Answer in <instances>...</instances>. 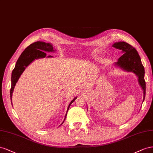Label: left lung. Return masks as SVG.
I'll return each mask as SVG.
<instances>
[{
	"label": "left lung",
	"instance_id": "8db88e82",
	"mask_svg": "<svg viewBox=\"0 0 153 153\" xmlns=\"http://www.w3.org/2000/svg\"><path fill=\"white\" fill-rule=\"evenodd\" d=\"M113 47L123 51L124 54L119 58L115 65L126 71L133 72L138 77V82L143 90V100L145 99L146 85L144 79V67L141 62L140 57L134 47L124 42L115 43Z\"/></svg>",
	"mask_w": 153,
	"mask_h": 153
}]
</instances>
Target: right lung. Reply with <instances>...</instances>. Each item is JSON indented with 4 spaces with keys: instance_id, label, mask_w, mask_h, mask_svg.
<instances>
[{
    "instance_id": "1",
    "label": "right lung",
    "mask_w": 153,
    "mask_h": 153,
    "mask_svg": "<svg viewBox=\"0 0 153 153\" xmlns=\"http://www.w3.org/2000/svg\"><path fill=\"white\" fill-rule=\"evenodd\" d=\"M53 51V47L50 43H47L45 42H36L29 45L21 54L19 58L17 60L15 65V68L13 70L11 74V86L10 89V97L11 100L12 94L16 82L18 81L21 74H22L25 68L35 59L44 58L46 56L45 52H51ZM49 57H51L49 56ZM77 97L74 98L71 102L70 103L67 109V111L70 108L71 104L75 101ZM12 103V102H11ZM65 115V117H66ZM64 122V121H63ZM62 123V124H63ZM61 124V125H62Z\"/></svg>"
}]
</instances>
